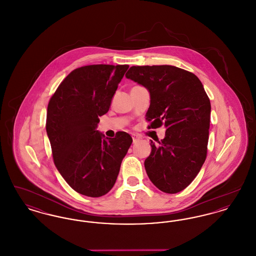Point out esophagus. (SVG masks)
<instances>
[{
    "instance_id": "34e87169",
    "label": "esophagus",
    "mask_w": 256,
    "mask_h": 256,
    "mask_svg": "<svg viewBox=\"0 0 256 256\" xmlns=\"http://www.w3.org/2000/svg\"><path fill=\"white\" fill-rule=\"evenodd\" d=\"M139 140V138L137 137V136H135V135H132V141H134V143H136L137 141Z\"/></svg>"
}]
</instances>
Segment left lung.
I'll return each instance as SVG.
<instances>
[{
  "instance_id": "8db88e82",
  "label": "left lung",
  "mask_w": 256,
  "mask_h": 256,
  "mask_svg": "<svg viewBox=\"0 0 256 256\" xmlns=\"http://www.w3.org/2000/svg\"><path fill=\"white\" fill-rule=\"evenodd\" d=\"M126 78L150 93L148 128H166L158 144L150 140L146 174L162 192L178 193L194 180L206 158L211 104L204 86L194 74L170 65L132 66Z\"/></svg>"
}]
</instances>
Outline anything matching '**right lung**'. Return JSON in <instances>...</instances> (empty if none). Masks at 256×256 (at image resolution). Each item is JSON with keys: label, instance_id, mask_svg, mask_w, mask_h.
<instances>
[{"label": "right lung", "instance_id": "right-lung-1", "mask_svg": "<svg viewBox=\"0 0 256 256\" xmlns=\"http://www.w3.org/2000/svg\"><path fill=\"white\" fill-rule=\"evenodd\" d=\"M128 65H88L69 74L50 100L46 130L54 165L62 178L82 195L98 198L116 182L122 160L132 143L118 132L108 138L97 130L100 117Z\"/></svg>", "mask_w": 256, "mask_h": 256}]
</instances>
